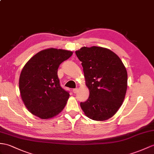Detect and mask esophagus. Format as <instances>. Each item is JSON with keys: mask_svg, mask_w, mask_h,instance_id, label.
I'll use <instances>...</instances> for the list:
<instances>
[{"mask_svg": "<svg viewBox=\"0 0 154 154\" xmlns=\"http://www.w3.org/2000/svg\"><path fill=\"white\" fill-rule=\"evenodd\" d=\"M78 88H74V89H73V90H72V91H73V93H77V91H78Z\"/></svg>", "mask_w": 154, "mask_h": 154, "instance_id": "1", "label": "esophagus"}]
</instances>
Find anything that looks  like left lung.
I'll list each match as a JSON object with an SVG mask.
<instances>
[{
  "label": "left lung",
  "mask_w": 154,
  "mask_h": 154,
  "mask_svg": "<svg viewBox=\"0 0 154 154\" xmlns=\"http://www.w3.org/2000/svg\"><path fill=\"white\" fill-rule=\"evenodd\" d=\"M82 61L89 96L80 106L96 121L112 117L122 106L127 88V73L122 60L107 48L83 47L75 51Z\"/></svg>",
  "instance_id": "8db88e82"
}]
</instances>
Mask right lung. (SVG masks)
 <instances>
[{"label":"right lung","instance_id":"1","mask_svg":"<svg viewBox=\"0 0 154 154\" xmlns=\"http://www.w3.org/2000/svg\"><path fill=\"white\" fill-rule=\"evenodd\" d=\"M72 54L61 49L48 48L37 53L26 63L20 74L19 87L21 99L31 114L49 119L65 108L70 95L60 85L57 70Z\"/></svg>","mask_w":154,"mask_h":154}]
</instances>
